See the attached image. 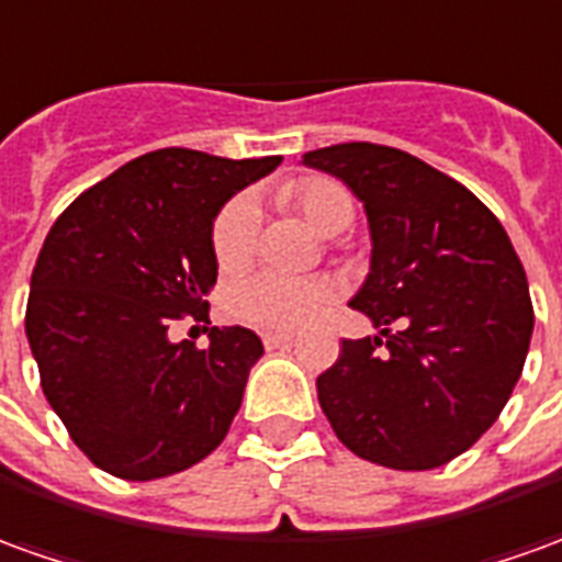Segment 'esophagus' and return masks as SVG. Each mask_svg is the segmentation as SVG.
Wrapping results in <instances>:
<instances>
[{
    "mask_svg": "<svg viewBox=\"0 0 562 562\" xmlns=\"http://www.w3.org/2000/svg\"><path fill=\"white\" fill-rule=\"evenodd\" d=\"M289 345H292V335H289V331H267L265 335L267 350H277V347H289Z\"/></svg>",
    "mask_w": 562,
    "mask_h": 562,
    "instance_id": "obj_1",
    "label": "esophagus"
}]
</instances>
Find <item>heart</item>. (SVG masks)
Segmentation results:
<instances>
[{
  "label": "heart",
  "mask_w": 562,
  "mask_h": 562,
  "mask_svg": "<svg viewBox=\"0 0 562 562\" xmlns=\"http://www.w3.org/2000/svg\"><path fill=\"white\" fill-rule=\"evenodd\" d=\"M282 202L323 236H338L353 224L357 205L345 184L331 178H301L282 187ZM258 246V205L251 196H233L212 224V255L221 273H239L251 265ZM331 295V285L319 277H280L255 273L233 282L224 307L236 323L251 329L289 331L307 323Z\"/></svg>",
  "instance_id": "heart-1"
}]
</instances>
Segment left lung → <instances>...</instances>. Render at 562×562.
<instances>
[{"mask_svg": "<svg viewBox=\"0 0 562 562\" xmlns=\"http://www.w3.org/2000/svg\"><path fill=\"white\" fill-rule=\"evenodd\" d=\"M369 217L372 267L350 307L381 335L341 341L316 378L319 406L353 456L430 471L502 415L532 338L529 282L502 221L412 153L353 140L304 153Z\"/></svg>", "mask_w": 562, "mask_h": 562, "instance_id": "8db88e82", "label": "left lung"}]
</instances>
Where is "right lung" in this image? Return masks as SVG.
<instances>
[{
    "label": "right lung",
    "instance_id": "add662e5",
    "mask_svg": "<svg viewBox=\"0 0 562 562\" xmlns=\"http://www.w3.org/2000/svg\"><path fill=\"white\" fill-rule=\"evenodd\" d=\"M280 162L187 147L144 153L79 193L45 236L26 338L45 400L101 471L159 480L227 437L261 338L212 326L209 347L175 345L169 326L209 316L217 212Z\"/></svg>",
    "mask_w": 562,
    "mask_h": 562
}]
</instances>
